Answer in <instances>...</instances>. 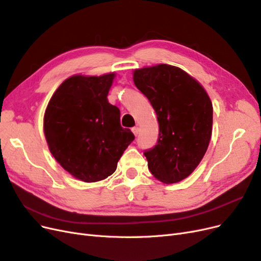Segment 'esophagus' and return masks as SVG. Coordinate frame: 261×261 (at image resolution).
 <instances>
[{
    "label": "esophagus",
    "instance_id": "obj_1",
    "mask_svg": "<svg viewBox=\"0 0 261 261\" xmlns=\"http://www.w3.org/2000/svg\"><path fill=\"white\" fill-rule=\"evenodd\" d=\"M132 132L134 133V135L137 136V135H138V133H139V128L137 127V126H135V127H133V128H132Z\"/></svg>",
    "mask_w": 261,
    "mask_h": 261
}]
</instances>
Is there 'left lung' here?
I'll use <instances>...</instances> for the list:
<instances>
[{
	"label": "left lung",
	"mask_w": 261,
	"mask_h": 261,
	"mask_svg": "<svg viewBox=\"0 0 261 261\" xmlns=\"http://www.w3.org/2000/svg\"><path fill=\"white\" fill-rule=\"evenodd\" d=\"M135 86L150 101L159 123L156 145L144 152L151 174L165 184L186 178L206 153L213 109L203 87L168 64L134 70Z\"/></svg>",
	"instance_id": "obj_1"
}]
</instances>
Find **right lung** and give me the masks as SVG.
Listing matches in <instances>:
<instances>
[{
	"instance_id": "add662e5",
	"label": "right lung",
	"mask_w": 261,
	"mask_h": 261,
	"mask_svg": "<svg viewBox=\"0 0 261 261\" xmlns=\"http://www.w3.org/2000/svg\"><path fill=\"white\" fill-rule=\"evenodd\" d=\"M114 77V73L69 77L45 109L43 130L50 152L70 175L86 183L113 174L135 139L129 128L121 126L120 110L108 101Z\"/></svg>"
}]
</instances>
